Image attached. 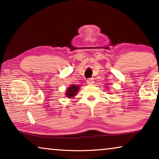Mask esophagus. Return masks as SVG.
Here are the masks:
<instances>
[{
    "label": "esophagus",
    "mask_w": 159,
    "mask_h": 159,
    "mask_svg": "<svg viewBox=\"0 0 159 159\" xmlns=\"http://www.w3.org/2000/svg\"><path fill=\"white\" fill-rule=\"evenodd\" d=\"M87 83L88 84H92L94 83V80H93V79H88L87 80Z\"/></svg>",
    "instance_id": "34e87169"
}]
</instances>
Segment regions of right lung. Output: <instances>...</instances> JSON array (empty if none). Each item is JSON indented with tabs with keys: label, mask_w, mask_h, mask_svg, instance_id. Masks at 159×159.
<instances>
[{
	"label": "right lung",
	"mask_w": 159,
	"mask_h": 159,
	"mask_svg": "<svg viewBox=\"0 0 159 159\" xmlns=\"http://www.w3.org/2000/svg\"><path fill=\"white\" fill-rule=\"evenodd\" d=\"M79 86L76 85H71V87L67 89L66 95L68 98H72L75 96V95L77 94V91L79 90Z\"/></svg>",
	"instance_id": "add662e5"
}]
</instances>
